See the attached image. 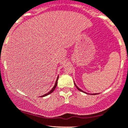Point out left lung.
Masks as SVG:
<instances>
[{
  "instance_id": "1",
  "label": "left lung",
  "mask_w": 128,
  "mask_h": 128,
  "mask_svg": "<svg viewBox=\"0 0 128 128\" xmlns=\"http://www.w3.org/2000/svg\"><path fill=\"white\" fill-rule=\"evenodd\" d=\"M74 84H75L76 87V88H77V89H78V90H80V91H81V92H84V93H86V94H88V93H87V92H86L83 91L82 90H81V89H79V88H78V86H77V85H76V84H75V83H74ZM92 94V95H96V94H98V93H96V94Z\"/></svg>"
}]
</instances>
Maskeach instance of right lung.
I'll return each mask as SVG.
<instances>
[{"mask_svg": "<svg viewBox=\"0 0 128 128\" xmlns=\"http://www.w3.org/2000/svg\"><path fill=\"white\" fill-rule=\"evenodd\" d=\"M58 78H59V76H58V78H57V79H56V83H55V84H54V86L53 87V88H52V89L51 90H50V91H49V92H48V93H46V94H44V95L41 96H40V97H44V96H48V95H49V94H50V93H52V92L53 91H54V90H55L56 88L57 85H58Z\"/></svg>", "mask_w": 128, "mask_h": 128, "instance_id": "right-lung-1", "label": "right lung"}]
</instances>
